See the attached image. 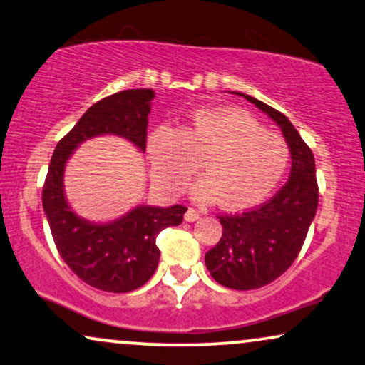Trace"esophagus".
Here are the masks:
<instances>
[{
  "label": "esophagus",
  "mask_w": 365,
  "mask_h": 365,
  "mask_svg": "<svg viewBox=\"0 0 365 365\" xmlns=\"http://www.w3.org/2000/svg\"><path fill=\"white\" fill-rule=\"evenodd\" d=\"M199 219H200V214L194 209H188L185 212V221L187 222H195V221H199Z\"/></svg>",
  "instance_id": "1"
}]
</instances>
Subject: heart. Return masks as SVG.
<instances>
[{"label":"heart","mask_w":365,"mask_h":365,"mask_svg":"<svg viewBox=\"0 0 365 365\" xmlns=\"http://www.w3.org/2000/svg\"><path fill=\"white\" fill-rule=\"evenodd\" d=\"M151 177L177 195L199 168L190 194L200 204L221 200L227 210L257 207L274 194L289 166L287 143L257 118L232 107L199 108L180 127L160 125L148 135Z\"/></svg>","instance_id":"b5f03b06"}]
</instances>
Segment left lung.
<instances>
[{"label": "left lung", "mask_w": 365, "mask_h": 365, "mask_svg": "<svg viewBox=\"0 0 365 365\" xmlns=\"http://www.w3.org/2000/svg\"><path fill=\"white\" fill-rule=\"evenodd\" d=\"M267 113L291 153V177L275 197L248 212L219 216L222 236L205 253V267L225 287L250 291L270 284L299 255L318 209L314 156L284 113L247 93L231 91Z\"/></svg>", "instance_id": "obj_1"}]
</instances>
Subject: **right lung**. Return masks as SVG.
<instances>
[{"label": "right lung", "mask_w": 365, "mask_h": 365, "mask_svg": "<svg viewBox=\"0 0 365 365\" xmlns=\"http://www.w3.org/2000/svg\"><path fill=\"white\" fill-rule=\"evenodd\" d=\"M155 91L149 88L118 91L91 105L76 125L57 143L42 190V207L52 238L66 265L91 287L130 292L155 274L160 262L156 238L165 227L182 225L183 205H135L107 222L81 217L69 205L64 171L85 140L117 135L146 151L148 115Z\"/></svg>", "instance_id": "add662e5"}]
</instances>
